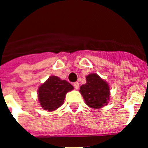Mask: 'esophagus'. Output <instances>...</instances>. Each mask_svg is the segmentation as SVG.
Segmentation results:
<instances>
[{
    "mask_svg": "<svg viewBox=\"0 0 148 148\" xmlns=\"http://www.w3.org/2000/svg\"><path fill=\"white\" fill-rule=\"evenodd\" d=\"M73 86H74L75 90H77V89H78V87H79V84H78V82H75V83L73 84Z\"/></svg>",
    "mask_w": 148,
    "mask_h": 148,
    "instance_id": "esophagus-1",
    "label": "esophagus"
}]
</instances>
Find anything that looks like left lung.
<instances>
[{
  "mask_svg": "<svg viewBox=\"0 0 148 148\" xmlns=\"http://www.w3.org/2000/svg\"><path fill=\"white\" fill-rule=\"evenodd\" d=\"M87 83L80 87V92L87 105L94 109H100L108 104L110 87L108 84L95 73L86 77Z\"/></svg>",
  "mask_w": 148,
  "mask_h": 148,
  "instance_id": "1",
  "label": "left lung"
}]
</instances>
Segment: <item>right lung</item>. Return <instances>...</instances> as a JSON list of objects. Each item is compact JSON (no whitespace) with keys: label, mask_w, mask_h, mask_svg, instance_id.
<instances>
[{"label":"right lung","mask_w":148,"mask_h":148,"mask_svg":"<svg viewBox=\"0 0 148 148\" xmlns=\"http://www.w3.org/2000/svg\"><path fill=\"white\" fill-rule=\"evenodd\" d=\"M73 90V85L58 77H49L39 87L38 97L40 107L47 111H54L60 108L64 101L66 92Z\"/></svg>","instance_id":"1"}]
</instances>
